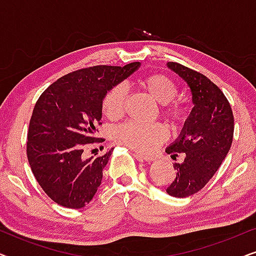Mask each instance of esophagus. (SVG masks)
I'll return each mask as SVG.
<instances>
[{
  "label": "esophagus",
  "instance_id": "1",
  "mask_svg": "<svg viewBox=\"0 0 256 256\" xmlns=\"http://www.w3.org/2000/svg\"><path fill=\"white\" fill-rule=\"evenodd\" d=\"M136 158L144 160L146 162H152V160H156V157L152 155H144V154H142V152H136Z\"/></svg>",
  "mask_w": 256,
  "mask_h": 256
}]
</instances>
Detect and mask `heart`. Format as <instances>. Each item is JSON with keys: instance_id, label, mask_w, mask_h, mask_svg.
I'll use <instances>...</instances> for the list:
<instances>
[{"instance_id": "heart-1", "label": "heart", "mask_w": 256, "mask_h": 256, "mask_svg": "<svg viewBox=\"0 0 256 256\" xmlns=\"http://www.w3.org/2000/svg\"><path fill=\"white\" fill-rule=\"evenodd\" d=\"M140 86L157 102L163 104L162 113L171 121L185 120L186 108L182 101L172 100L177 94V86L174 80L166 74L155 73L140 80ZM127 102V90L124 85H115L102 98L101 108L104 116L110 120H118L124 113ZM115 141L128 148L141 152H152L168 138V128L163 124H141L138 122H126L114 129Z\"/></svg>"}]
</instances>
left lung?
Returning a JSON list of instances; mask_svg holds the SVG:
<instances>
[{
	"instance_id": "left-lung-1",
	"label": "left lung",
	"mask_w": 256,
	"mask_h": 256,
	"mask_svg": "<svg viewBox=\"0 0 256 256\" xmlns=\"http://www.w3.org/2000/svg\"><path fill=\"white\" fill-rule=\"evenodd\" d=\"M166 66L188 84L194 104L180 136L166 149L172 160L184 157L174 164L176 178L166 192L185 198L202 190L222 166L233 141L234 118L228 100L208 76L178 62Z\"/></svg>"
}]
</instances>
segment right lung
Returning <instances> with one entry per match:
<instances>
[{"mask_svg":"<svg viewBox=\"0 0 256 256\" xmlns=\"http://www.w3.org/2000/svg\"><path fill=\"white\" fill-rule=\"evenodd\" d=\"M138 62L99 65L68 73L42 93L28 132L26 155L32 174L57 204L82 208L92 200L102 180L113 148L102 156L84 158V148L99 138L101 102L106 92L136 70Z\"/></svg>","mask_w":256,"mask_h":256,"instance_id":"1","label":"right lung"}]
</instances>
